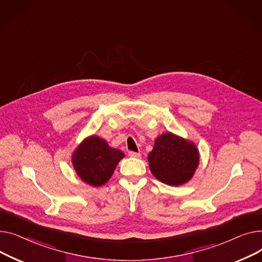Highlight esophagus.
Wrapping results in <instances>:
<instances>
[{"instance_id":"obj_1","label":"esophagus","mask_w":262,"mask_h":262,"mask_svg":"<svg viewBox=\"0 0 262 262\" xmlns=\"http://www.w3.org/2000/svg\"><path fill=\"white\" fill-rule=\"evenodd\" d=\"M129 157L131 158H141V153L140 152H134V151H129Z\"/></svg>"}]
</instances>
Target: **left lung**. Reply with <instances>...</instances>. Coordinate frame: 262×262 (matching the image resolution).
I'll list each match as a JSON object with an SVG mask.
<instances>
[{
    "label": "left lung",
    "instance_id": "1",
    "mask_svg": "<svg viewBox=\"0 0 262 262\" xmlns=\"http://www.w3.org/2000/svg\"><path fill=\"white\" fill-rule=\"evenodd\" d=\"M150 170L158 180L178 186L191 179L199 164L194 144L172 133L159 136L148 155Z\"/></svg>",
    "mask_w": 262,
    "mask_h": 262
}]
</instances>
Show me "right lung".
<instances>
[{
    "mask_svg": "<svg viewBox=\"0 0 262 262\" xmlns=\"http://www.w3.org/2000/svg\"><path fill=\"white\" fill-rule=\"evenodd\" d=\"M125 153L109 147L98 136H90L74 152L72 161L82 181L92 186H101L113 174Z\"/></svg>",
    "mask_w": 262,
    "mask_h": 262,
    "instance_id": "1",
    "label": "right lung"
}]
</instances>
